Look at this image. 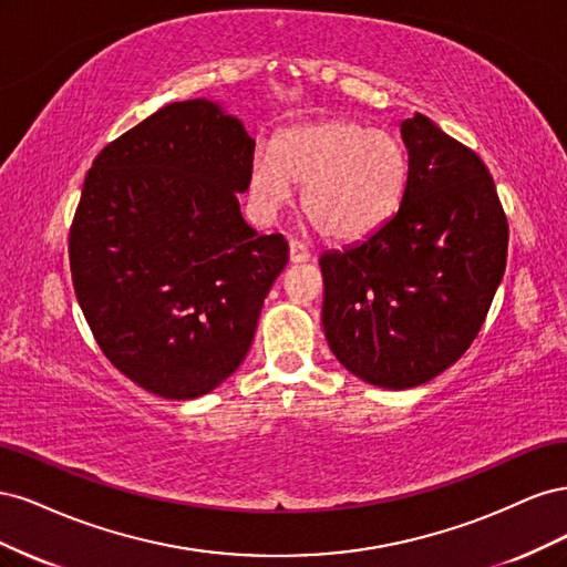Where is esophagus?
Here are the masks:
<instances>
[{
  "label": "esophagus",
  "mask_w": 567,
  "mask_h": 567,
  "mask_svg": "<svg viewBox=\"0 0 567 567\" xmlns=\"http://www.w3.org/2000/svg\"><path fill=\"white\" fill-rule=\"evenodd\" d=\"M288 250H290V262H293V265H300V262L310 260V250H307L305 244L296 241V238L288 244Z\"/></svg>",
  "instance_id": "obj_1"
}]
</instances>
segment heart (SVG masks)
<instances>
[{
  "instance_id": "obj_1",
  "label": "heart",
  "mask_w": 567,
  "mask_h": 567,
  "mask_svg": "<svg viewBox=\"0 0 567 567\" xmlns=\"http://www.w3.org/2000/svg\"><path fill=\"white\" fill-rule=\"evenodd\" d=\"M409 158L392 132L348 117L290 127L277 146L250 163V192L265 215H277L302 186V208L315 229L333 241H357L400 208Z\"/></svg>"
}]
</instances>
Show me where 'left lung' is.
I'll return each instance as SVG.
<instances>
[{
  "label": "left lung",
  "mask_w": 567,
  "mask_h": 567,
  "mask_svg": "<svg viewBox=\"0 0 567 567\" xmlns=\"http://www.w3.org/2000/svg\"><path fill=\"white\" fill-rule=\"evenodd\" d=\"M400 210L319 257L321 323L338 362L390 390L427 383L471 348L502 284L508 221L485 163L416 113L402 123Z\"/></svg>",
  "instance_id": "1"
}]
</instances>
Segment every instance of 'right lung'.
<instances>
[{
	"label": "right lung",
	"mask_w": 567,
	"mask_h": 567,
	"mask_svg": "<svg viewBox=\"0 0 567 567\" xmlns=\"http://www.w3.org/2000/svg\"><path fill=\"white\" fill-rule=\"evenodd\" d=\"M255 142L208 99L177 101L92 163L68 236L75 296L109 362L165 400H194L241 367L281 234L246 225Z\"/></svg>",
	"instance_id": "right-lung-1"
}]
</instances>
